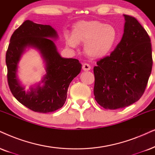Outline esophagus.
<instances>
[{
	"label": "esophagus",
	"instance_id": "esophagus-1",
	"mask_svg": "<svg viewBox=\"0 0 155 155\" xmlns=\"http://www.w3.org/2000/svg\"><path fill=\"white\" fill-rule=\"evenodd\" d=\"M82 68H83L84 71H89V70L91 69V66L89 64L84 63L82 65Z\"/></svg>",
	"mask_w": 155,
	"mask_h": 155
}]
</instances>
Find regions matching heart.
<instances>
[{
  "label": "heart",
  "instance_id": "heart-1",
  "mask_svg": "<svg viewBox=\"0 0 155 155\" xmlns=\"http://www.w3.org/2000/svg\"><path fill=\"white\" fill-rule=\"evenodd\" d=\"M118 32L111 25L99 21H81L74 25L72 34H66V44L75 47L84 45V51L88 57L98 59L107 56L116 46Z\"/></svg>",
  "mask_w": 155,
  "mask_h": 155
}]
</instances>
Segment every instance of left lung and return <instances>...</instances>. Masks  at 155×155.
<instances>
[{
    "instance_id": "8db88e82",
    "label": "left lung",
    "mask_w": 155,
    "mask_h": 155,
    "mask_svg": "<svg viewBox=\"0 0 155 155\" xmlns=\"http://www.w3.org/2000/svg\"><path fill=\"white\" fill-rule=\"evenodd\" d=\"M121 41L94 67L95 100L107 109L128 107L142 97L152 68L150 36L134 17L124 15Z\"/></svg>"
}]
</instances>
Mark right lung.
<instances>
[{
    "mask_svg": "<svg viewBox=\"0 0 155 155\" xmlns=\"http://www.w3.org/2000/svg\"><path fill=\"white\" fill-rule=\"evenodd\" d=\"M56 31L49 25L27 20L15 30L10 39L5 55L7 79L15 99L27 108L39 113H48L61 108L67 97L69 84L81 71V64L76 58H62L52 40ZM33 46L40 51L46 62L45 86L25 92L16 76L17 63L25 47Z\"/></svg>",
    "mask_w": 155,
    "mask_h": 155,
    "instance_id": "add662e5",
    "label": "right lung"
}]
</instances>
